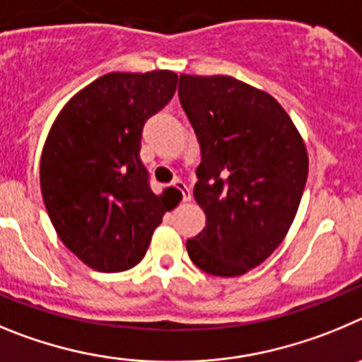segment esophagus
Returning a JSON list of instances; mask_svg holds the SVG:
<instances>
[{"label": "esophagus", "instance_id": "obj_1", "mask_svg": "<svg viewBox=\"0 0 362 362\" xmlns=\"http://www.w3.org/2000/svg\"><path fill=\"white\" fill-rule=\"evenodd\" d=\"M173 189H177L178 193L182 194V200H184V202L191 200V189H189L187 185L184 184V182H180V180L173 182Z\"/></svg>", "mask_w": 362, "mask_h": 362}]
</instances>
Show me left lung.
Masks as SVG:
<instances>
[{"instance_id": "left-lung-1", "label": "left lung", "mask_w": 362, "mask_h": 362, "mask_svg": "<svg viewBox=\"0 0 362 362\" xmlns=\"http://www.w3.org/2000/svg\"><path fill=\"white\" fill-rule=\"evenodd\" d=\"M178 97L200 144L193 194L207 220L185 243L189 258L207 274L242 276L291 229L307 148L274 97L234 77L182 74Z\"/></svg>"}]
</instances>
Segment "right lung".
Instances as JSON below:
<instances>
[{
  "mask_svg": "<svg viewBox=\"0 0 362 362\" xmlns=\"http://www.w3.org/2000/svg\"><path fill=\"white\" fill-rule=\"evenodd\" d=\"M169 70L113 71L71 97L41 155V193L61 242L99 272H122L144 258L165 213L141 160L146 120L177 90Z\"/></svg>",
  "mask_w": 362,
  "mask_h": 362,
  "instance_id": "right-lung-1",
  "label": "right lung"
}]
</instances>
